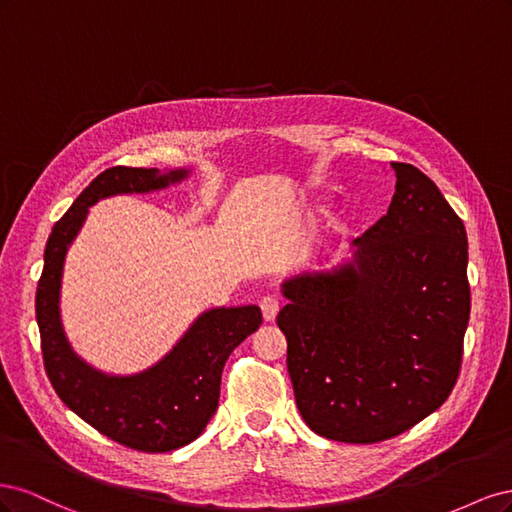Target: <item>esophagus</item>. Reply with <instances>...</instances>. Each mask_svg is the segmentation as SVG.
Masks as SVG:
<instances>
[{
	"mask_svg": "<svg viewBox=\"0 0 512 512\" xmlns=\"http://www.w3.org/2000/svg\"><path fill=\"white\" fill-rule=\"evenodd\" d=\"M280 307H282V303L277 301L275 297H265L260 301V309H262V316H265V320L267 322H271V320H275V316L280 314Z\"/></svg>",
	"mask_w": 512,
	"mask_h": 512,
	"instance_id": "34e87169",
	"label": "esophagus"
}]
</instances>
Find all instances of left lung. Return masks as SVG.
Masks as SVG:
<instances>
[{"label":"left lung","instance_id":"1","mask_svg":"<svg viewBox=\"0 0 512 512\" xmlns=\"http://www.w3.org/2000/svg\"><path fill=\"white\" fill-rule=\"evenodd\" d=\"M386 215L333 271L288 277L277 327L307 427L374 444L436 412L459 378L470 320L468 237L427 175L391 162Z\"/></svg>","mask_w":512,"mask_h":512}]
</instances>
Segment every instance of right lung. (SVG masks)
<instances>
[{
	"label": "right lung",
	"mask_w": 512,
	"mask_h": 512,
	"mask_svg": "<svg viewBox=\"0 0 512 512\" xmlns=\"http://www.w3.org/2000/svg\"><path fill=\"white\" fill-rule=\"evenodd\" d=\"M190 170L113 166L100 173L55 226L44 250L36 290L42 359L59 399L106 438L143 453H168L190 444L218 410L224 363L258 331V305L215 307L200 314L162 361L134 376H108L85 363L66 339L59 290L70 243L89 207L115 194H145L179 183Z\"/></svg>",
	"instance_id": "right-lung-1"
}]
</instances>
